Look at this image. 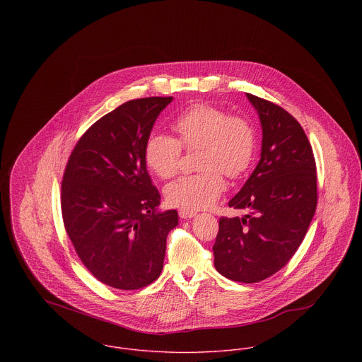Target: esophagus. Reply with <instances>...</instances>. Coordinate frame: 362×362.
Returning a JSON list of instances; mask_svg holds the SVG:
<instances>
[{
	"label": "esophagus",
	"instance_id": "1",
	"mask_svg": "<svg viewBox=\"0 0 362 362\" xmlns=\"http://www.w3.org/2000/svg\"><path fill=\"white\" fill-rule=\"evenodd\" d=\"M178 214H180V217H181V218L187 220V218L195 217V216H197V211H192V210H185V209H181V210L178 211Z\"/></svg>",
	"mask_w": 362,
	"mask_h": 362
}]
</instances>
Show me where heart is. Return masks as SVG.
Masks as SVG:
<instances>
[{
    "label": "heart",
    "mask_w": 362,
    "mask_h": 362,
    "mask_svg": "<svg viewBox=\"0 0 362 362\" xmlns=\"http://www.w3.org/2000/svg\"><path fill=\"white\" fill-rule=\"evenodd\" d=\"M177 139L152 134L145 142V163L158 178L174 177L181 164V148L199 149L198 174L185 175L165 187L171 206L185 210L210 207L224 192L221 175L238 178L250 168L255 153V131L243 117L209 105L195 104L177 117L173 124Z\"/></svg>",
    "instance_id": "obj_1"
}]
</instances>
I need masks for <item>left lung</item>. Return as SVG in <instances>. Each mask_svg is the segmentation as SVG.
Returning a JSON list of instances; mask_svg holds the SVG:
<instances>
[{"label": "left lung", "mask_w": 362, "mask_h": 362, "mask_svg": "<svg viewBox=\"0 0 362 362\" xmlns=\"http://www.w3.org/2000/svg\"><path fill=\"white\" fill-rule=\"evenodd\" d=\"M262 125L257 168L228 202L244 217H220L214 266L224 277L258 283L301 245L316 210V164L300 122L284 108L247 93Z\"/></svg>", "instance_id": "8db88e82"}]
</instances>
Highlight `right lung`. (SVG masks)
<instances>
[{
  "mask_svg": "<svg viewBox=\"0 0 362 362\" xmlns=\"http://www.w3.org/2000/svg\"><path fill=\"white\" fill-rule=\"evenodd\" d=\"M173 98L121 104L96 121L68 158L61 185L66 234L86 269L104 284L138 290L160 276L177 210L158 211L145 142Z\"/></svg>",
  "mask_w": 362,
  "mask_h": 362,
  "instance_id": "right-lung-1",
  "label": "right lung"
}]
</instances>
